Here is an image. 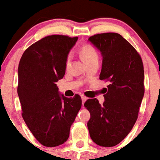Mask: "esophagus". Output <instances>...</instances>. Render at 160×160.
Segmentation results:
<instances>
[{
    "instance_id": "obj_1",
    "label": "esophagus",
    "mask_w": 160,
    "mask_h": 160,
    "mask_svg": "<svg viewBox=\"0 0 160 160\" xmlns=\"http://www.w3.org/2000/svg\"><path fill=\"white\" fill-rule=\"evenodd\" d=\"M86 99H87V97H86V96H83V95H82V104H84V102H85V100H86Z\"/></svg>"
}]
</instances>
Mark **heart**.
<instances>
[{
	"label": "heart",
	"instance_id": "heart-1",
	"mask_svg": "<svg viewBox=\"0 0 160 160\" xmlns=\"http://www.w3.org/2000/svg\"><path fill=\"white\" fill-rule=\"evenodd\" d=\"M81 55H82V58H83V60L85 61L86 64L98 60V58H99L97 50H96V48L92 45L89 43L84 44L82 46V48H81ZM72 53L69 52L67 56H66L65 59V67L67 69L70 68L71 65H72Z\"/></svg>",
	"mask_w": 160,
	"mask_h": 160
}]
</instances>
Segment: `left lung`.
<instances>
[{
  "instance_id": "1",
  "label": "left lung",
  "mask_w": 160,
  "mask_h": 160,
  "mask_svg": "<svg viewBox=\"0 0 160 160\" xmlns=\"http://www.w3.org/2000/svg\"><path fill=\"white\" fill-rule=\"evenodd\" d=\"M88 40L102 54L99 79L109 82L105 101L88 99V132L99 146L113 147L132 131L145 92L144 67L138 52L122 36L115 32L93 35Z\"/></svg>"
}]
</instances>
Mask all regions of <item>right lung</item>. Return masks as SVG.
<instances>
[{
  "label": "right lung",
  "mask_w": 160,
  "mask_h": 160,
  "mask_svg": "<svg viewBox=\"0 0 160 160\" xmlns=\"http://www.w3.org/2000/svg\"><path fill=\"white\" fill-rule=\"evenodd\" d=\"M78 37L46 36L25 50L18 64V95L22 116L36 140L55 147L68 140L82 107V98L58 92L56 82L65 74V59Z\"/></svg>",
  "instance_id": "add662e5"
}]
</instances>
